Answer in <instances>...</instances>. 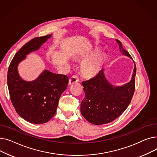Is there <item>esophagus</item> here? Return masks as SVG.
I'll use <instances>...</instances> for the list:
<instances>
[{
  "label": "esophagus",
  "mask_w": 157,
  "mask_h": 157,
  "mask_svg": "<svg viewBox=\"0 0 157 157\" xmlns=\"http://www.w3.org/2000/svg\"><path fill=\"white\" fill-rule=\"evenodd\" d=\"M79 81V79L78 77L77 76H72L69 81V85H72L73 83H78Z\"/></svg>",
  "instance_id": "1"
}]
</instances>
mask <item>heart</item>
<instances>
[{
    "label": "heart",
    "mask_w": 157,
    "mask_h": 157,
    "mask_svg": "<svg viewBox=\"0 0 157 157\" xmlns=\"http://www.w3.org/2000/svg\"><path fill=\"white\" fill-rule=\"evenodd\" d=\"M107 56L105 54H101L95 56L91 60L85 62L81 66V72L82 76L85 78L90 79L95 77L99 72L104 66ZM87 57L83 58V60L85 61Z\"/></svg>",
    "instance_id": "b5f03b06"
}]
</instances>
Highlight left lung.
Returning a JSON list of instances; mask_svg holds the SVG:
<instances>
[{
    "label": "left lung",
    "mask_w": 157,
    "mask_h": 157,
    "mask_svg": "<svg viewBox=\"0 0 157 157\" xmlns=\"http://www.w3.org/2000/svg\"><path fill=\"white\" fill-rule=\"evenodd\" d=\"M122 55L132 59L116 39ZM136 66L131 80L122 86H113L106 79L102 69L96 76L82 82L85 98L81 104V113L83 117L94 125H101L118 118L125 111L132 98L135 90Z\"/></svg>",
    "instance_id": "1"
}]
</instances>
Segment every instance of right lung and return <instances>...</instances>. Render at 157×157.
<instances>
[{
  "label": "right lung",
  "mask_w": 157,
  "mask_h": 157,
  "mask_svg": "<svg viewBox=\"0 0 157 157\" xmlns=\"http://www.w3.org/2000/svg\"><path fill=\"white\" fill-rule=\"evenodd\" d=\"M52 34L30 40L16 53L7 72V86L11 102L19 116L34 124H42L55 115L59 98L67 88L69 78L44 70L37 79L23 80L19 75L18 64L29 53L38 50Z\"/></svg>",
  "instance_id": "right-lung-1"
}]
</instances>
